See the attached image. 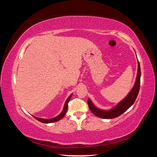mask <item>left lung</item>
Listing matches in <instances>:
<instances>
[{"mask_svg":"<svg viewBox=\"0 0 157 157\" xmlns=\"http://www.w3.org/2000/svg\"><path fill=\"white\" fill-rule=\"evenodd\" d=\"M140 83V68L139 62L138 61V72L136 82H135L134 87H133L132 89L131 90V91L129 93V94L127 95L121 102H119L116 107H114L113 109H111L108 111L101 110L100 109L95 107L94 105L93 104V102H91V100L89 98L88 105L90 110L91 111V112L94 113V115L101 118L111 119L116 118V117L121 116L122 113H123L124 111H126L134 103L139 92Z\"/></svg>","mask_w":157,"mask_h":157,"instance_id":"obj_1","label":"left lung"}]
</instances>
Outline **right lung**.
<instances>
[{
  "mask_svg": "<svg viewBox=\"0 0 157 157\" xmlns=\"http://www.w3.org/2000/svg\"><path fill=\"white\" fill-rule=\"evenodd\" d=\"M73 94H71L70 96H69L67 100H66V102H65V105H64V107L63 109V111H62V113H61L59 116H57V117H55V118H50V119H44V118H38V117H36V116H34V118L36 119L37 121H39V122H41V123H54V122H57L58 121H59L62 119L63 116H65V114L66 113V111H67L68 109V103L69 102V100L71 98V96H72Z\"/></svg>",
  "mask_w": 157,
  "mask_h": 157,
  "instance_id": "add662e5",
  "label": "right lung"
}]
</instances>
